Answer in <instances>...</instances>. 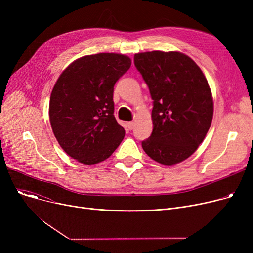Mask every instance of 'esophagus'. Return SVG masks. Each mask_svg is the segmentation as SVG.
Returning a JSON list of instances; mask_svg holds the SVG:
<instances>
[{
    "label": "esophagus",
    "instance_id": "obj_1",
    "mask_svg": "<svg viewBox=\"0 0 253 253\" xmlns=\"http://www.w3.org/2000/svg\"><path fill=\"white\" fill-rule=\"evenodd\" d=\"M134 122H128L127 123V126H128V129H130V130H132V129H133L134 128Z\"/></svg>",
    "mask_w": 253,
    "mask_h": 253
}]
</instances>
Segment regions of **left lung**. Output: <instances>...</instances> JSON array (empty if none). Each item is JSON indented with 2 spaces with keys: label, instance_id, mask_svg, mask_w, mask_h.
Masks as SVG:
<instances>
[{
  "label": "left lung",
  "instance_id": "1",
  "mask_svg": "<svg viewBox=\"0 0 253 253\" xmlns=\"http://www.w3.org/2000/svg\"><path fill=\"white\" fill-rule=\"evenodd\" d=\"M134 64L153 99V131L141 142L149 157L177 164L195 153L213 117L207 80L196 62L180 52L137 53Z\"/></svg>",
  "mask_w": 253,
  "mask_h": 253
}]
</instances>
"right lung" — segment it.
<instances>
[{
    "mask_svg": "<svg viewBox=\"0 0 253 253\" xmlns=\"http://www.w3.org/2000/svg\"><path fill=\"white\" fill-rule=\"evenodd\" d=\"M131 66L116 53H98L72 62L53 87L50 123L62 150L86 165L108 159L125 136L114 116V86Z\"/></svg>",
    "mask_w": 253,
    "mask_h": 253,
    "instance_id": "right-lung-1",
    "label": "right lung"
}]
</instances>
